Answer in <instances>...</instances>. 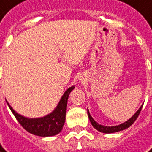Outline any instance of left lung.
<instances>
[{
    "mask_svg": "<svg viewBox=\"0 0 152 152\" xmlns=\"http://www.w3.org/2000/svg\"><path fill=\"white\" fill-rule=\"evenodd\" d=\"M142 107H143V105L139 107V109H138V111L136 112V113H134V115H133L131 119H129L128 121L124 122V123H122V124L119 125V126H102V125L98 124V123L92 118V116L90 115V113H89V112H88V115L89 121L91 122L92 126H94L95 129L98 130V131L101 132H103V133H113V132H120V131H123V130L126 129V128L130 127V126L134 123V121L137 120V118H138L139 113H140V111H141V109H142Z\"/></svg>",
    "mask_w": 152,
    "mask_h": 152,
    "instance_id": "left-lung-1",
    "label": "left lung"
}]
</instances>
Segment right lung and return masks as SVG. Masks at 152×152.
Listing matches in <instances>:
<instances>
[{"label":"right lung","instance_id":"right-lung-1","mask_svg":"<svg viewBox=\"0 0 152 152\" xmlns=\"http://www.w3.org/2000/svg\"><path fill=\"white\" fill-rule=\"evenodd\" d=\"M75 87L72 86L69 88L62 96L60 102L54 111L50 114L42 118L30 119L24 117L14 111L13 107L7 103L10 110L14 113L16 120L22 126L23 128L29 132L31 134L40 136V137H50L59 133L64 125L65 115H66V107H67L68 98L69 93L74 89Z\"/></svg>","mask_w":152,"mask_h":152}]
</instances>
